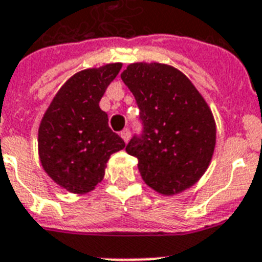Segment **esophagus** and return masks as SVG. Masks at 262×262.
I'll list each match as a JSON object with an SVG mask.
<instances>
[{"label":"esophagus","mask_w":262,"mask_h":262,"mask_svg":"<svg viewBox=\"0 0 262 262\" xmlns=\"http://www.w3.org/2000/svg\"><path fill=\"white\" fill-rule=\"evenodd\" d=\"M121 137H122V140H124L125 142L129 141V140H130V130H129V129H124V130L121 132Z\"/></svg>","instance_id":"obj_1"}]
</instances>
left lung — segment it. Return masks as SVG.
<instances>
[{
  "label": "left lung",
  "mask_w": 262,
  "mask_h": 262,
  "mask_svg": "<svg viewBox=\"0 0 262 262\" xmlns=\"http://www.w3.org/2000/svg\"><path fill=\"white\" fill-rule=\"evenodd\" d=\"M121 79L141 112L144 130L126 152L138 160L142 180L163 195L193 186L215 148V121L205 98L182 71L161 63L129 64Z\"/></svg>",
  "instance_id": "8db88e82"
}]
</instances>
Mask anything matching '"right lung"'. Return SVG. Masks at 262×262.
<instances>
[{
	"label": "right lung",
	"instance_id": "obj_1",
	"mask_svg": "<svg viewBox=\"0 0 262 262\" xmlns=\"http://www.w3.org/2000/svg\"><path fill=\"white\" fill-rule=\"evenodd\" d=\"M121 67L122 63H110L76 72L60 87L41 118L37 146L42 169L72 193L94 190L105 176L110 156L125 148L99 107Z\"/></svg>",
	"mask_w": 262,
	"mask_h": 262
}]
</instances>
